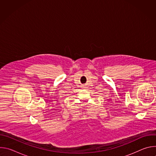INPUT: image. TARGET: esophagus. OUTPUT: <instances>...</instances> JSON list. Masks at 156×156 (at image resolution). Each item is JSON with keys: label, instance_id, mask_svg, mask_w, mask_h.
<instances>
[{"label": "esophagus", "instance_id": "obj_1", "mask_svg": "<svg viewBox=\"0 0 156 156\" xmlns=\"http://www.w3.org/2000/svg\"><path fill=\"white\" fill-rule=\"evenodd\" d=\"M82 87H83V88H85V89H87V87L86 84H83Z\"/></svg>", "mask_w": 156, "mask_h": 156}]
</instances>
